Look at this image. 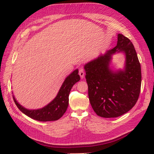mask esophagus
Listing matches in <instances>:
<instances>
[{"label": "esophagus", "instance_id": "34e87169", "mask_svg": "<svg viewBox=\"0 0 154 154\" xmlns=\"http://www.w3.org/2000/svg\"><path fill=\"white\" fill-rule=\"evenodd\" d=\"M79 75H80V77L81 79L82 78L84 77V75H85V72H84V70L82 68H80L79 70Z\"/></svg>", "mask_w": 154, "mask_h": 154}]
</instances>
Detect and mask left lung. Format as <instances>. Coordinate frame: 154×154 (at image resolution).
Returning a JSON list of instances; mask_svg holds the SVG:
<instances>
[{"label": "left lung", "instance_id": "obj_1", "mask_svg": "<svg viewBox=\"0 0 154 154\" xmlns=\"http://www.w3.org/2000/svg\"><path fill=\"white\" fill-rule=\"evenodd\" d=\"M116 52L126 55L124 70L114 72L109 67L112 55ZM84 68L90 103L98 116L118 117L135 105L141 89V66L128 38L119 34L116 47L87 63Z\"/></svg>", "mask_w": 154, "mask_h": 154}]
</instances>
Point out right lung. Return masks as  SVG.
<instances>
[{
  "label": "right lung",
  "mask_w": 154,
  "mask_h": 154,
  "mask_svg": "<svg viewBox=\"0 0 154 154\" xmlns=\"http://www.w3.org/2000/svg\"><path fill=\"white\" fill-rule=\"evenodd\" d=\"M79 80L80 76L78 75V69H76L67 77L62 84L56 97L42 109L38 110L26 109L16 101L14 96L13 99L19 110L32 119L41 122L57 120L66 112L69 104V94L71 88Z\"/></svg>",
  "instance_id": "obj_1"
}]
</instances>
